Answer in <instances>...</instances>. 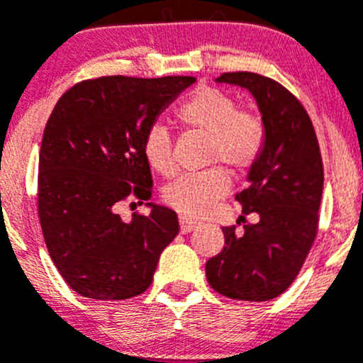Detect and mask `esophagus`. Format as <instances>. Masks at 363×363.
I'll return each mask as SVG.
<instances>
[{
    "mask_svg": "<svg viewBox=\"0 0 363 363\" xmlns=\"http://www.w3.org/2000/svg\"><path fill=\"white\" fill-rule=\"evenodd\" d=\"M179 223H181V232H191V230H195L196 227H199V221H195V220H191V218H188V216H181L179 218Z\"/></svg>",
    "mask_w": 363,
    "mask_h": 363,
    "instance_id": "esophagus-1",
    "label": "esophagus"
}]
</instances>
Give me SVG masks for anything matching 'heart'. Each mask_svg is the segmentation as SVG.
<instances>
[{
	"mask_svg": "<svg viewBox=\"0 0 363 363\" xmlns=\"http://www.w3.org/2000/svg\"><path fill=\"white\" fill-rule=\"evenodd\" d=\"M182 128L209 138L206 163H223L232 174L250 170L262 156L266 129L253 115L241 111L238 101L225 90L200 86L175 110ZM149 167L160 175L174 174V138L160 124L150 125L142 140ZM228 191V177L221 167L184 174L163 189V200L184 216H202Z\"/></svg>",
	"mask_w": 363,
	"mask_h": 363,
	"instance_id": "b5f03b06",
	"label": "heart"
}]
</instances>
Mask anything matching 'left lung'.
<instances>
[{"label":"left lung","instance_id":"8db88e82","mask_svg":"<svg viewBox=\"0 0 363 363\" xmlns=\"http://www.w3.org/2000/svg\"><path fill=\"white\" fill-rule=\"evenodd\" d=\"M218 81L253 94L266 145L248 186L235 195L245 232H235V225L221 228L225 246L207 260V282L230 300L267 301L289 289L318 235L321 150L303 104L279 81L257 72H223ZM250 212L259 214L257 224L244 221Z\"/></svg>","mask_w":363,"mask_h":363}]
</instances>
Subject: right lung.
<instances>
[{"label":"right lung","instance_id":"1","mask_svg":"<svg viewBox=\"0 0 363 363\" xmlns=\"http://www.w3.org/2000/svg\"><path fill=\"white\" fill-rule=\"evenodd\" d=\"M193 76L84 79L58 99L42 136L37 207L45 246L67 286L92 300H128L152 284L179 234L175 211L152 206L125 223V200L152 196L142 140ZM133 206V203H131Z\"/></svg>","mask_w":363,"mask_h":363}]
</instances>
